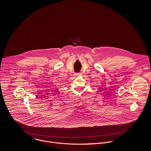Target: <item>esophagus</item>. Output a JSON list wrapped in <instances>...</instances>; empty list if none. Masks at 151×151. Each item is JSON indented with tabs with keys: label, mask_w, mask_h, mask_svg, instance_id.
<instances>
[{
	"label": "esophagus",
	"mask_w": 151,
	"mask_h": 151,
	"mask_svg": "<svg viewBox=\"0 0 151 151\" xmlns=\"http://www.w3.org/2000/svg\"><path fill=\"white\" fill-rule=\"evenodd\" d=\"M82 75V73H76V76H81Z\"/></svg>",
	"instance_id": "obj_1"
}]
</instances>
